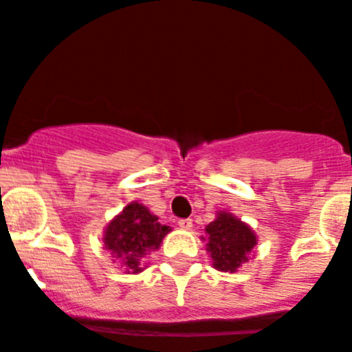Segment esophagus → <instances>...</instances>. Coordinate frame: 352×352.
I'll use <instances>...</instances> for the list:
<instances>
[{
  "mask_svg": "<svg viewBox=\"0 0 352 352\" xmlns=\"http://www.w3.org/2000/svg\"><path fill=\"white\" fill-rule=\"evenodd\" d=\"M178 226L182 227V229H186V231H188V229H192V219H179Z\"/></svg>",
  "mask_w": 352,
  "mask_h": 352,
  "instance_id": "1",
  "label": "esophagus"
}]
</instances>
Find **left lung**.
Listing matches in <instances>:
<instances>
[{
	"label": "left lung",
	"instance_id": "1",
	"mask_svg": "<svg viewBox=\"0 0 352 352\" xmlns=\"http://www.w3.org/2000/svg\"><path fill=\"white\" fill-rule=\"evenodd\" d=\"M201 239L206 241L213 268L226 273L238 272L239 266L250 259L257 245L254 229L229 211H217V217L208 223Z\"/></svg>",
	"mask_w": 352,
	"mask_h": 352
}]
</instances>
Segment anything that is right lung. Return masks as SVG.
Returning a JSON list of instances; mask_svg holds the SVG:
<instances>
[{"label":"right lung","mask_w":352,"mask_h":352,"mask_svg":"<svg viewBox=\"0 0 352 352\" xmlns=\"http://www.w3.org/2000/svg\"><path fill=\"white\" fill-rule=\"evenodd\" d=\"M167 232H170L169 226L158 222L157 214L144 204L132 201L105 226L102 241L111 257L120 261L126 273L133 275L144 270L141 259L160 248Z\"/></svg>","instance_id":"right-lung-1"}]
</instances>
